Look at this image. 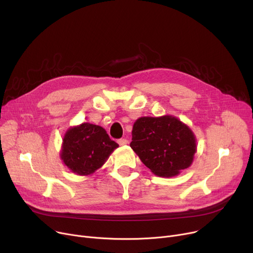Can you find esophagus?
Instances as JSON below:
<instances>
[{"mask_svg":"<svg viewBox=\"0 0 253 253\" xmlns=\"http://www.w3.org/2000/svg\"><path fill=\"white\" fill-rule=\"evenodd\" d=\"M118 143H119L120 145H125V144L128 143V140L125 139V138H121V139L118 140Z\"/></svg>","mask_w":253,"mask_h":253,"instance_id":"esophagus-1","label":"esophagus"}]
</instances>
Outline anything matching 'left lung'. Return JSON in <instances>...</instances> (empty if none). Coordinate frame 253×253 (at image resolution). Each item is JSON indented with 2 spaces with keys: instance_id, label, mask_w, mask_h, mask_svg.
Returning a JSON list of instances; mask_svg holds the SVG:
<instances>
[{
  "instance_id": "left-lung-1",
  "label": "left lung",
  "mask_w": 253,
  "mask_h": 253,
  "mask_svg": "<svg viewBox=\"0 0 253 253\" xmlns=\"http://www.w3.org/2000/svg\"><path fill=\"white\" fill-rule=\"evenodd\" d=\"M130 147L154 174L173 177L192 165L197 140L176 117H141L133 124Z\"/></svg>"
}]
</instances>
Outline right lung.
Masks as SVG:
<instances>
[{"mask_svg":"<svg viewBox=\"0 0 253 253\" xmlns=\"http://www.w3.org/2000/svg\"><path fill=\"white\" fill-rule=\"evenodd\" d=\"M118 147L101 126L82 123L66 130L60 159L74 173L87 176L99 169Z\"/></svg>","mask_w":253,"mask_h":253,"instance_id":"right-lung-1","label":"right lung"}]
</instances>
